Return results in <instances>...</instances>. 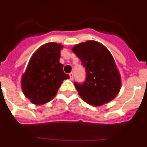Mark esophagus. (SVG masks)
Returning a JSON list of instances; mask_svg holds the SVG:
<instances>
[{"instance_id": "1", "label": "esophagus", "mask_w": 147, "mask_h": 147, "mask_svg": "<svg viewBox=\"0 0 147 147\" xmlns=\"http://www.w3.org/2000/svg\"><path fill=\"white\" fill-rule=\"evenodd\" d=\"M69 76H70V80H74V74H73V73H70V74H69Z\"/></svg>"}]
</instances>
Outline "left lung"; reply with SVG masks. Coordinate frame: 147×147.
I'll list each match as a JSON object with an SVG mask.
<instances>
[{
  "mask_svg": "<svg viewBox=\"0 0 147 147\" xmlns=\"http://www.w3.org/2000/svg\"><path fill=\"white\" fill-rule=\"evenodd\" d=\"M72 51L86 73L83 84L74 83L80 97L93 106H102L113 100L120 92L121 78L107 48L99 42L89 40L75 45Z\"/></svg>",
  "mask_w": 147,
  "mask_h": 147,
  "instance_id": "8db88e82",
  "label": "left lung"
}]
</instances>
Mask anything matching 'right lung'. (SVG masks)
Instances as JSON below:
<instances>
[{"label": "right lung", "mask_w": 147, "mask_h": 147, "mask_svg": "<svg viewBox=\"0 0 147 147\" xmlns=\"http://www.w3.org/2000/svg\"><path fill=\"white\" fill-rule=\"evenodd\" d=\"M60 44L48 43L38 48L30 58L21 78V88L26 97L36 105L51 100L62 82L69 79L60 63Z\"/></svg>", "instance_id": "obj_1"}]
</instances>
